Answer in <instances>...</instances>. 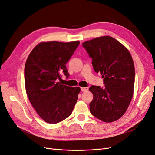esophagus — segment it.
<instances>
[{"label": "esophagus", "mask_w": 155, "mask_h": 155, "mask_svg": "<svg viewBox=\"0 0 155 155\" xmlns=\"http://www.w3.org/2000/svg\"><path fill=\"white\" fill-rule=\"evenodd\" d=\"M81 91L82 92H85V91H87L88 90V88H84V87H81Z\"/></svg>", "instance_id": "obj_1"}]
</instances>
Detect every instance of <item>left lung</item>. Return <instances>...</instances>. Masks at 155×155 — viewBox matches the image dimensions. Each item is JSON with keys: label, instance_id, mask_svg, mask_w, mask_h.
Returning <instances> with one entry per match:
<instances>
[{"label": "left lung", "instance_id": "1", "mask_svg": "<svg viewBox=\"0 0 155 155\" xmlns=\"http://www.w3.org/2000/svg\"><path fill=\"white\" fill-rule=\"evenodd\" d=\"M92 58L94 69L104 78V87L91 86L94 98L91 114L111 122L125 113L134 92L135 69L132 56L125 46L111 37L104 36L82 43Z\"/></svg>", "mask_w": 155, "mask_h": 155}]
</instances>
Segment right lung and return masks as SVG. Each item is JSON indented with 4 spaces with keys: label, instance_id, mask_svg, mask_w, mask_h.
Listing matches in <instances>:
<instances>
[{
    "label": "right lung",
    "instance_id": "1",
    "mask_svg": "<svg viewBox=\"0 0 155 155\" xmlns=\"http://www.w3.org/2000/svg\"><path fill=\"white\" fill-rule=\"evenodd\" d=\"M78 41L41 42L29 55L25 66L26 92L31 105L45 122L56 124L73 112L81 92L79 87L62 84L67 78V63L78 46Z\"/></svg>",
    "mask_w": 155,
    "mask_h": 155
}]
</instances>
